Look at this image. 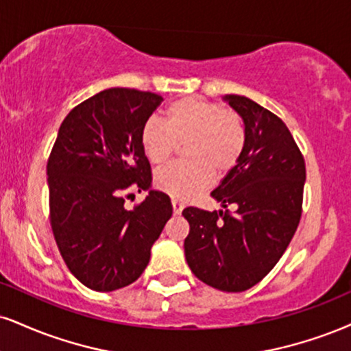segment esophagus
<instances>
[{"label":"esophagus","mask_w":351,"mask_h":351,"mask_svg":"<svg viewBox=\"0 0 351 351\" xmlns=\"http://www.w3.org/2000/svg\"><path fill=\"white\" fill-rule=\"evenodd\" d=\"M171 206H173V213L181 214V210H183V202H180L178 199H173Z\"/></svg>","instance_id":"34e87169"}]
</instances>
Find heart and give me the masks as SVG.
Segmentation results:
<instances>
[{
    "mask_svg": "<svg viewBox=\"0 0 351 351\" xmlns=\"http://www.w3.org/2000/svg\"><path fill=\"white\" fill-rule=\"evenodd\" d=\"M184 145L188 162L171 163L155 173L157 189L186 201L210 186L214 173L226 176L237 167L247 130L237 112L204 99L184 98L163 111L162 122L150 119L141 130V147L152 165H162Z\"/></svg>",
    "mask_w": 351,
    "mask_h": 351,
    "instance_id": "obj_1",
    "label": "heart"
}]
</instances>
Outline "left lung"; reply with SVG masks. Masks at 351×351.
Instances as JSON below:
<instances>
[{
    "instance_id": "obj_1",
    "label": "left lung",
    "mask_w": 351,
    "mask_h": 351,
    "mask_svg": "<svg viewBox=\"0 0 351 351\" xmlns=\"http://www.w3.org/2000/svg\"><path fill=\"white\" fill-rule=\"evenodd\" d=\"M222 99L242 117L247 143L237 167L210 193L226 210H183L184 256L197 280L242 293L271 271L298 229L306 165L280 117L245 96Z\"/></svg>"
}]
</instances>
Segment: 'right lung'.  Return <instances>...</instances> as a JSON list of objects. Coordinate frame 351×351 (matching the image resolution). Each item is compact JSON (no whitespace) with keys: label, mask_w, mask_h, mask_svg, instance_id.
<instances>
[{"label":"right lung","mask_w":351,"mask_h":351,"mask_svg":"<svg viewBox=\"0 0 351 351\" xmlns=\"http://www.w3.org/2000/svg\"><path fill=\"white\" fill-rule=\"evenodd\" d=\"M162 101L111 88L71 109L58 129L47 163L50 223L66 267L90 289L109 293L137 280L173 214L170 197L152 189L141 147ZM128 189L147 191L134 210L123 206Z\"/></svg>","instance_id":"1"}]
</instances>
